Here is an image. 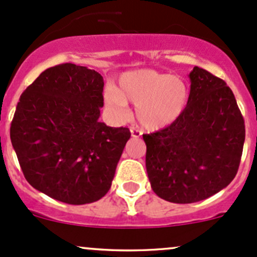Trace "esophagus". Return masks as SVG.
<instances>
[{
    "instance_id": "esophagus-1",
    "label": "esophagus",
    "mask_w": 257,
    "mask_h": 257,
    "mask_svg": "<svg viewBox=\"0 0 257 257\" xmlns=\"http://www.w3.org/2000/svg\"><path fill=\"white\" fill-rule=\"evenodd\" d=\"M130 132H131V136L134 137V139H137V137H140L141 135H142V132H141L139 128H135V127L130 128Z\"/></svg>"
}]
</instances>
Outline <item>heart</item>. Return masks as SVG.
Listing matches in <instances>:
<instances>
[{"instance_id":"obj_1","label":"heart","mask_w":257,"mask_h":257,"mask_svg":"<svg viewBox=\"0 0 257 257\" xmlns=\"http://www.w3.org/2000/svg\"><path fill=\"white\" fill-rule=\"evenodd\" d=\"M190 100V87L180 76L140 68L123 72L116 88L105 93L107 106L118 117L130 115L127 103L136 105V117L143 128L159 131L184 114Z\"/></svg>"}]
</instances>
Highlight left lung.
<instances>
[{"mask_svg": "<svg viewBox=\"0 0 257 257\" xmlns=\"http://www.w3.org/2000/svg\"><path fill=\"white\" fill-rule=\"evenodd\" d=\"M190 100L175 122L143 135L153 191L174 203L211 197L235 178L245 125L235 96L223 79L195 66Z\"/></svg>", "mask_w": 257, "mask_h": 257, "instance_id": "left-lung-1", "label": "left lung"}]
</instances>
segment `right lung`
Instances as JSON below:
<instances>
[{"mask_svg": "<svg viewBox=\"0 0 257 257\" xmlns=\"http://www.w3.org/2000/svg\"><path fill=\"white\" fill-rule=\"evenodd\" d=\"M104 79L84 66L44 71L21 95L11 141L34 189L68 205L100 200L131 134L99 121Z\"/></svg>", "mask_w": 257, "mask_h": 257, "instance_id": "add662e5", "label": "right lung"}]
</instances>
